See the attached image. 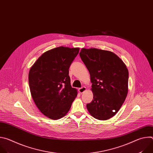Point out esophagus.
<instances>
[{
  "label": "esophagus",
  "mask_w": 153,
  "mask_h": 153,
  "mask_svg": "<svg viewBox=\"0 0 153 153\" xmlns=\"http://www.w3.org/2000/svg\"><path fill=\"white\" fill-rule=\"evenodd\" d=\"M86 87H85V86H82V87H81V88H79V92L80 93H83L84 91H86Z\"/></svg>",
  "instance_id": "esophagus-1"
}]
</instances>
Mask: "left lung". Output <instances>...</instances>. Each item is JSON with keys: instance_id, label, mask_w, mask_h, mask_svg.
<instances>
[{"instance_id": "1", "label": "left lung", "mask_w": 153, "mask_h": 153, "mask_svg": "<svg viewBox=\"0 0 153 153\" xmlns=\"http://www.w3.org/2000/svg\"><path fill=\"white\" fill-rule=\"evenodd\" d=\"M79 55L92 83L93 99L86 104L87 110L96 119L108 120L119 111L126 99L128 70L123 61L111 51L82 48Z\"/></svg>"}]
</instances>
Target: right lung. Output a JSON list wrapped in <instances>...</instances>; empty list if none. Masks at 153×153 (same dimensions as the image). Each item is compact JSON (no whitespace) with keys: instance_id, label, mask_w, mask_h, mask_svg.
<instances>
[{"instance_id":"1","label":"right lung","mask_w":153,"mask_h":153,"mask_svg":"<svg viewBox=\"0 0 153 153\" xmlns=\"http://www.w3.org/2000/svg\"><path fill=\"white\" fill-rule=\"evenodd\" d=\"M79 48L59 47L43 53L31 68L28 81L33 99L42 114L56 120L63 117L77 94L69 76Z\"/></svg>"}]
</instances>
